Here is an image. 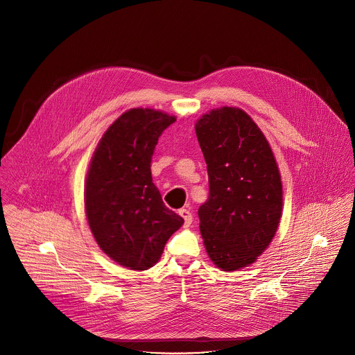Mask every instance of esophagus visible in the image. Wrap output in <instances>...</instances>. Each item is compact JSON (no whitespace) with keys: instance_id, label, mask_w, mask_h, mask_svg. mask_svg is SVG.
<instances>
[{"instance_id":"34e87169","label":"esophagus","mask_w":355,"mask_h":355,"mask_svg":"<svg viewBox=\"0 0 355 355\" xmlns=\"http://www.w3.org/2000/svg\"><path fill=\"white\" fill-rule=\"evenodd\" d=\"M178 214H180V215L182 216V219H184V226L188 227V226L192 223V214H191L188 209H181Z\"/></svg>"}]
</instances>
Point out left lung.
I'll return each instance as SVG.
<instances>
[{
  "label": "left lung",
  "instance_id": "obj_1",
  "mask_svg": "<svg viewBox=\"0 0 355 355\" xmlns=\"http://www.w3.org/2000/svg\"><path fill=\"white\" fill-rule=\"evenodd\" d=\"M204 153L209 198L199 229L212 263L236 271L270 245L282 215V182L264 133L243 110L223 107L195 125Z\"/></svg>",
  "mask_w": 355,
  "mask_h": 355
}]
</instances>
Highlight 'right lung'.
<instances>
[{"label":"right lung","mask_w":355,"mask_h":355,"mask_svg":"<svg viewBox=\"0 0 355 355\" xmlns=\"http://www.w3.org/2000/svg\"><path fill=\"white\" fill-rule=\"evenodd\" d=\"M175 116L150 108L122 114L101 137L87 173L85 215L98 245L119 266L143 271L162 257L184 219L151 178V157Z\"/></svg>","instance_id":"add662e5"}]
</instances>
